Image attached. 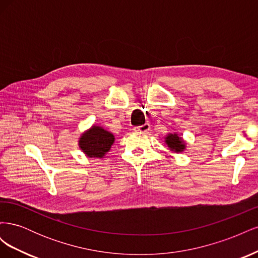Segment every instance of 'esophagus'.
<instances>
[{
  "mask_svg": "<svg viewBox=\"0 0 258 258\" xmlns=\"http://www.w3.org/2000/svg\"><path fill=\"white\" fill-rule=\"evenodd\" d=\"M150 128H151L150 123H144V124H142V126L135 127V130L138 132H147L148 130H150Z\"/></svg>",
  "mask_w": 258,
  "mask_h": 258,
  "instance_id": "34e87169",
  "label": "esophagus"
}]
</instances>
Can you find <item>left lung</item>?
Returning <instances> with one entry per match:
<instances>
[{
  "instance_id": "left-lung-1",
  "label": "left lung",
  "mask_w": 258,
  "mask_h": 258,
  "mask_svg": "<svg viewBox=\"0 0 258 258\" xmlns=\"http://www.w3.org/2000/svg\"><path fill=\"white\" fill-rule=\"evenodd\" d=\"M166 143H167V145L169 146L171 151H174L176 153L184 151V148H185V144H184L183 139L179 138L176 134L168 135L166 137Z\"/></svg>"
}]
</instances>
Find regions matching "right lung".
<instances>
[{
	"label": "right lung",
	"instance_id": "1",
	"mask_svg": "<svg viewBox=\"0 0 258 258\" xmlns=\"http://www.w3.org/2000/svg\"><path fill=\"white\" fill-rule=\"evenodd\" d=\"M114 136L102 127L93 126L80 139V147L88 157L102 158L114 143Z\"/></svg>",
	"mask_w": 258,
	"mask_h": 258
}]
</instances>
